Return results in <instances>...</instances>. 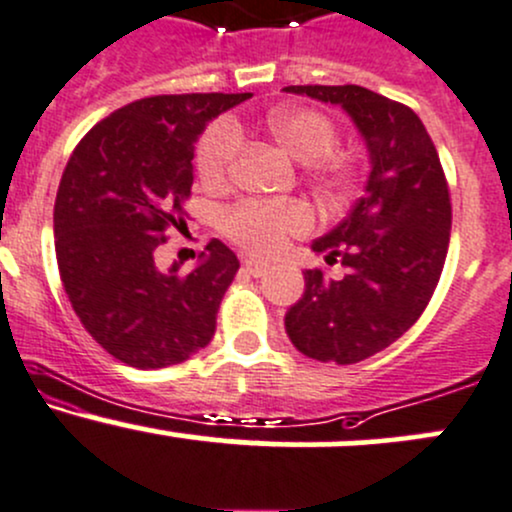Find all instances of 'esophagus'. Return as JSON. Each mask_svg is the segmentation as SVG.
<instances>
[{
  "label": "esophagus",
  "mask_w": 512,
  "mask_h": 512,
  "mask_svg": "<svg viewBox=\"0 0 512 512\" xmlns=\"http://www.w3.org/2000/svg\"><path fill=\"white\" fill-rule=\"evenodd\" d=\"M243 269L247 274H252V277H265L269 265H267V262H260V260H245Z\"/></svg>",
  "instance_id": "34e87169"
}]
</instances>
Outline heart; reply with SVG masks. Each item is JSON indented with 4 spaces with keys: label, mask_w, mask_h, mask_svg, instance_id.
Instances as JSON below:
<instances>
[{
    "label": "heart",
    "mask_w": 512,
    "mask_h": 512,
    "mask_svg": "<svg viewBox=\"0 0 512 512\" xmlns=\"http://www.w3.org/2000/svg\"><path fill=\"white\" fill-rule=\"evenodd\" d=\"M267 131L296 160L311 162L308 177L328 199H345L357 184V165L350 155L333 153L340 131L328 114L306 106H282L267 116ZM243 150V131L233 119H221L201 138L196 167L209 187L226 184ZM313 213L301 201H243L223 213L221 230L228 240L252 255L272 257L294 238L311 233Z\"/></svg>",
    "instance_id": "obj_1"
}]
</instances>
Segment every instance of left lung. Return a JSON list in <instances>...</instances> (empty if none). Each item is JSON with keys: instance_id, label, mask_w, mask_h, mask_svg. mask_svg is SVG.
Wrapping results in <instances>:
<instances>
[{"instance_id": "left-lung-1", "label": "left lung", "mask_w": 512, "mask_h": 512, "mask_svg": "<svg viewBox=\"0 0 512 512\" xmlns=\"http://www.w3.org/2000/svg\"><path fill=\"white\" fill-rule=\"evenodd\" d=\"M340 104L367 140L372 172L345 221L313 243L345 277L308 269L286 313L289 340L318 362L355 364L396 342L425 311L445 267L452 201L430 133L411 106L359 84H291Z\"/></svg>"}]
</instances>
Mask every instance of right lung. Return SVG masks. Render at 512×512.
<instances>
[{
  "instance_id": "1",
  "label": "right lung",
  "mask_w": 512,
  "mask_h": 512,
  "mask_svg": "<svg viewBox=\"0 0 512 512\" xmlns=\"http://www.w3.org/2000/svg\"><path fill=\"white\" fill-rule=\"evenodd\" d=\"M250 94H160L101 119L72 150L55 196V257L89 335L136 369L187 362L216 333L240 262L211 240L199 267L162 272L155 250L187 226L196 138Z\"/></svg>"
}]
</instances>
